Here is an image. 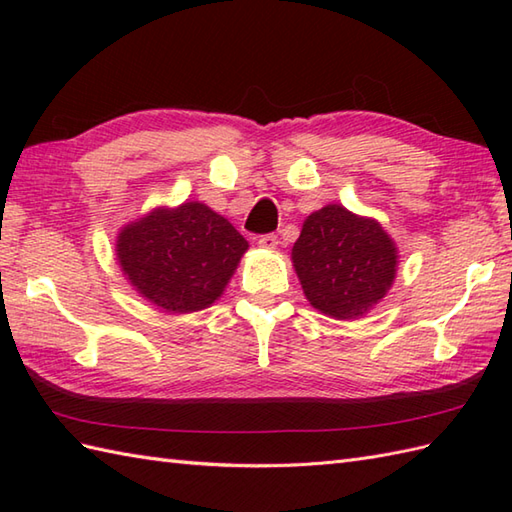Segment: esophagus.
Listing matches in <instances>:
<instances>
[{
    "label": "esophagus",
    "mask_w": 512,
    "mask_h": 512,
    "mask_svg": "<svg viewBox=\"0 0 512 512\" xmlns=\"http://www.w3.org/2000/svg\"><path fill=\"white\" fill-rule=\"evenodd\" d=\"M257 244L262 248H275L279 242H277V235L275 233H266L257 239Z\"/></svg>",
    "instance_id": "1"
}]
</instances>
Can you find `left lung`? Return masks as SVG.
<instances>
[{"mask_svg":"<svg viewBox=\"0 0 512 512\" xmlns=\"http://www.w3.org/2000/svg\"><path fill=\"white\" fill-rule=\"evenodd\" d=\"M396 246L383 226L328 204L303 222L292 262L314 308L356 319L385 297L396 277Z\"/></svg>","mask_w":512,"mask_h":512,"instance_id":"obj_1","label":"left lung"}]
</instances>
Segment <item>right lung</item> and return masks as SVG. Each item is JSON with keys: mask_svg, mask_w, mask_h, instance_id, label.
I'll return each mask as SVG.
<instances>
[{"mask_svg": "<svg viewBox=\"0 0 512 512\" xmlns=\"http://www.w3.org/2000/svg\"><path fill=\"white\" fill-rule=\"evenodd\" d=\"M248 242L200 202L158 209L123 228L118 262L143 297L169 312L202 310L222 295Z\"/></svg>", "mask_w": 512, "mask_h": 512, "instance_id": "1", "label": "right lung"}]
</instances>
